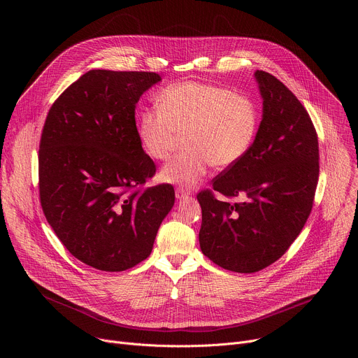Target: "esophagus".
<instances>
[{"label":"esophagus","instance_id":"obj_1","mask_svg":"<svg viewBox=\"0 0 358 358\" xmlns=\"http://www.w3.org/2000/svg\"><path fill=\"white\" fill-rule=\"evenodd\" d=\"M188 195H189V192H188L187 189H184L182 187H177V188H176V196H177V199H181V198L188 196Z\"/></svg>","mask_w":358,"mask_h":358}]
</instances>
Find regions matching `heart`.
Segmentation results:
<instances>
[{"mask_svg": "<svg viewBox=\"0 0 358 358\" xmlns=\"http://www.w3.org/2000/svg\"><path fill=\"white\" fill-rule=\"evenodd\" d=\"M156 106L137 117L140 144L148 157L164 162L182 136L185 148L163 167L160 178L185 187L196 184L211 164L222 170L239 163L261 124L257 101L210 83L169 85Z\"/></svg>", "mask_w": 358, "mask_h": 358, "instance_id": "b5f03b06", "label": "heart"}]
</instances>
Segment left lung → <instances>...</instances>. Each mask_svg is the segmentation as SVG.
I'll list each match as a JSON object with an SVG mask.
<instances>
[{
    "instance_id": "obj_1",
    "label": "left lung",
    "mask_w": 358,
    "mask_h": 358,
    "mask_svg": "<svg viewBox=\"0 0 358 358\" xmlns=\"http://www.w3.org/2000/svg\"><path fill=\"white\" fill-rule=\"evenodd\" d=\"M264 117L248 155L196 198L199 246L215 265L253 273L276 262L308 221L319 181V141L299 99L273 75L255 72ZM241 196L236 203L218 200Z\"/></svg>"
}]
</instances>
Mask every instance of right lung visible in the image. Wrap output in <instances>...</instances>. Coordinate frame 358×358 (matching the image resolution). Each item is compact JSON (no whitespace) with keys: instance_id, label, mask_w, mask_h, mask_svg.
I'll return each mask as SVG.
<instances>
[{"instance_id":"right-lung-1","label":"right lung","mask_w":358,"mask_h":358,"mask_svg":"<svg viewBox=\"0 0 358 358\" xmlns=\"http://www.w3.org/2000/svg\"><path fill=\"white\" fill-rule=\"evenodd\" d=\"M162 76L93 69L50 106L39 141V199L48 224L80 262L106 272L148 258L174 206L171 184L144 188L156 164L134 109Z\"/></svg>"}]
</instances>
